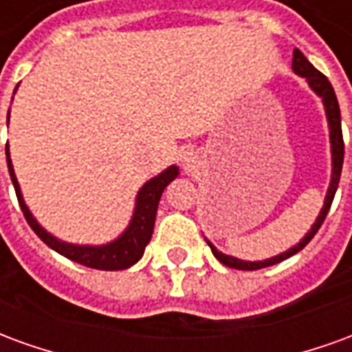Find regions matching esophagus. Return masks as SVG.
<instances>
[{"mask_svg":"<svg viewBox=\"0 0 352 352\" xmlns=\"http://www.w3.org/2000/svg\"><path fill=\"white\" fill-rule=\"evenodd\" d=\"M181 162H183V166H190L192 162H194V154H192V151H183V153H181Z\"/></svg>","mask_w":352,"mask_h":352,"instance_id":"obj_1","label":"esophagus"}]
</instances>
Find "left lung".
<instances>
[{
    "label": "left lung",
    "instance_id": "8db88e82",
    "mask_svg": "<svg viewBox=\"0 0 352 352\" xmlns=\"http://www.w3.org/2000/svg\"><path fill=\"white\" fill-rule=\"evenodd\" d=\"M292 69H294L296 75L300 77H305L307 85L311 87V90L322 98V103H324L326 109V118H328V128H330V143H332V181H330V188L326 192V199L324 206L320 209V214L317 217L315 224L311 226V230L305 234L302 241L298 245H294L292 249H288L287 252H280L277 256L273 258L262 260V262H247V260H239L234 258V256H228V254H222L221 251H217L213 245L207 241V245L211 247L213 251L214 258L222 262L224 265L228 267H236V270H245V272H252V270H262V267H267V265L279 264L283 260L290 258L292 254L300 252L309 243L311 239L315 237V234L318 232V228L322 226L324 222L326 214L330 211V206H332L333 196H336V190H338V184H340V177H341V168H343V133H341V113H340V103H338V98H336V92H333L332 85L330 80L326 79L322 73L318 72L315 65L311 64L307 58L303 56L302 52L298 49H294V54H292Z\"/></svg>",
    "mask_w": 352,
    "mask_h": 352
}]
</instances>
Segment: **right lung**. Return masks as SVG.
<instances>
[{"label":"right lung","mask_w":352,"mask_h":352,"mask_svg":"<svg viewBox=\"0 0 352 352\" xmlns=\"http://www.w3.org/2000/svg\"><path fill=\"white\" fill-rule=\"evenodd\" d=\"M9 120V115H7ZM7 153V168H9V175L14 184V192L19 198L20 209L26 217L28 224L32 226L37 236L41 237L43 243H47L50 249H54L60 252L65 258L73 260L77 264L87 265V267H94V270H105V272H116V270H126L138 262L145 247L151 241L154 230V219H156V211H158V201L162 198V192L168 186L177 175H179V168L177 166H169L168 169H164L160 175L153 177L151 181H146L143 184V188L139 190L138 199H135V211L131 217L130 226L124 230V234L115 241H111L107 245H100V247H92V245H72L60 241L54 236H50L47 230H43L39 226V222L35 221L34 214L30 213V209L24 204L22 192H20L19 181L14 177V169H12L11 158H9V148Z\"/></svg>","instance_id":"add662e5"}]
</instances>
